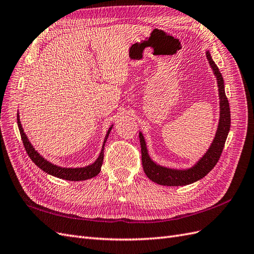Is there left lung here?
Segmentation results:
<instances>
[{
	"label": "left lung",
	"instance_id": "obj_1",
	"mask_svg": "<svg viewBox=\"0 0 254 254\" xmlns=\"http://www.w3.org/2000/svg\"><path fill=\"white\" fill-rule=\"evenodd\" d=\"M206 57L209 62V65L214 71L217 78L219 87V99H220V119H219V125L215 139L212 141L210 147L202 158L194 164V167L188 170H175L169 169L156 164L148 156L146 149V143L144 140L142 132L139 133L140 144H141V154H142V166L146 176L150 181H153L163 186H186V185L192 184L198 180H201L205 175H207L210 171L214 169L224 147L225 140L231 127V112L229 100L224 92V81L219 68L212 61L209 51L206 52Z\"/></svg>",
	"mask_w": 254,
	"mask_h": 254
}]
</instances>
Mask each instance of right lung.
I'll return each instance as SVG.
<instances>
[{"label":"right lung","mask_w":254,"mask_h":254,"mask_svg":"<svg viewBox=\"0 0 254 254\" xmlns=\"http://www.w3.org/2000/svg\"><path fill=\"white\" fill-rule=\"evenodd\" d=\"M20 116L19 114H17V121H18V127H19V131L20 134H21V139L23 142L24 148L26 150L27 155H29L30 158L32 159V161L36 164V166L42 169L44 172L53 175L56 177L62 178V180H66V181H85L88 180V178H92L94 176L97 175L100 172V169L102 166V161H104V148H105V143L108 139L109 133H110L112 127L109 128L108 132L106 134V138L104 141V145H102V149L100 152V155L93 164L91 166H87L84 168H76V169H71V168H62V167H58L56 164H52L51 162H49L48 160H46L43 156H40L34 147L32 146V144L30 143L27 136L25 135L23 128L21 126V123H20Z\"/></svg>","instance_id":"add662e5"}]
</instances>
